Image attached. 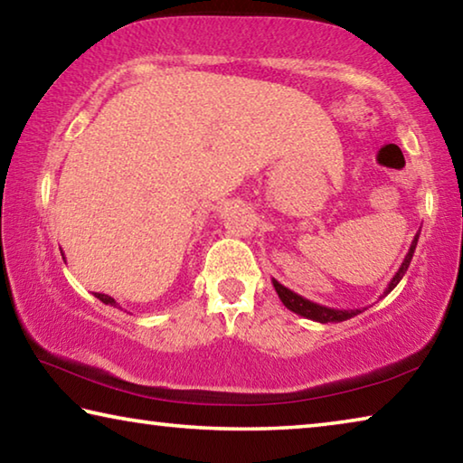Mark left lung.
<instances>
[{
	"label": "left lung",
	"instance_id": "obj_1",
	"mask_svg": "<svg viewBox=\"0 0 463 463\" xmlns=\"http://www.w3.org/2000/svg\"><path fill=\"white\" fill-rule=\"evenodd\" d=\"M419 234H420V231H419L417 234H414L409 253H406L402 265H401V268H398V271L394 273V278L390 279L388 288L383 289V296L390 294L392 289H394V288L398 286V281L402 279L406 269H409V265H411V261H412V255H414V249H417V242H419ZM271 281H273V288H276V292H278V296H279V300L284 302V307H286L288 310H292V312H296V315H300V317H304V318L317 320V323H323V325H326V323H343V320L354 318V317L359 315V312L365 310V308H364V310H359V308H355V310H336V308H328V307H323V304H317V302H312V300H307V298H302L300 294L292 292V289H288L286 286H281L278 279H271Z\"/></svg>",
	"mask_w": 463,
	"mask_h": 463
}]
</instances>
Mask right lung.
Segmentation results:
<instances>
[{"label":"right lung","instance_id":"right-lung-1","mask_svg":"<svg viewBox=\"0 0 463 463\" xmlns=\"http://www.w3.org/2000/svg\"><path fill=\"white\" fill-rule=\"evenodd\" d=\"M61 255H62V250H61ZM62 260H65V257H62ZM93 296H96L98 300H101V302H104V304H109V307H114V308H120V310H122L120 304L116 302L112 296H108V294H99V292H93Z\"/></svg>","mask_w":463,"mask_h":463}]
</instances>
